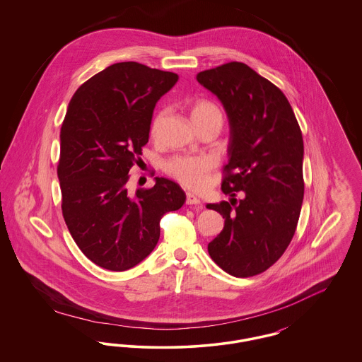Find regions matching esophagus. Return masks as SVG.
Masks as SVG:
<instances>
[{
    "instance_id": "34e87169",
    "label": "esophagus",
    "mask_w": 362,
    "mask_h": 362,
    "mask_svg": "<svg viewBox=\"0 0 362 362\" xmlns=\"http://www.w3.org/2000/svg\"><path fill=\"white\" fill-rule=\"evenodd\" d=\"M186 204L187 205H201V199L198 197H195L194 194L187 192L186 194Z\"/></svg>"
}]
</instances>
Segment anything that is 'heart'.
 Segmentation results:
<instances>
[{
  "label": "heart",
  "mask_w": 362,
  "mask_h": 362,
  "mask_svg": "<svg viewBox=\"0 0 362 362\" xmlns=\"http://www.w3.org/2000/svg\"><path fill=\"white\" fill-rule=\"evenodd\" d=\"M189 117L195 126L209 121L223 122L221 110L209 99H197L189 107ZM164 117V111H157L151 122V136L157 137L160 124ZM213 163L204 156H175L164 161L163 170L175 180L189 189L205 187L211 171Z\"/></svg>",
  "instance_id": "obj_1"
}]
</instances>
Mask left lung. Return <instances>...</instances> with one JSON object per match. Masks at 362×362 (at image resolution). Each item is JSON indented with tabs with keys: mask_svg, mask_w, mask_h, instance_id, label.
<instances>
[{
	"mask_svg": "<svg viewBox=\"0 0 362 362\" xmlns=\"http://www.w3.org/2000/svg\"><path fill=\"white\" fill-rule=\"evenodd\" d=\"M197 80L224 104L230 124L221 189L232 199L207 205L225 220L207 251L230 276H258L282 257L297 228L304 198L301 129L284 92L243 62L204 70Z\"/></svg>",
	"mask_w": 362,
	"mask_h": 362,
	"instance_id": "left-lung-1",
	"label": "left lung"
}]
</instances>
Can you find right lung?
<instances>
[{
  "mask_svg": "<svg viewBox=\"0 0 362 362\" xmlns=\"http://www.w3.org/2000/svg\"><path fill=\"white\" fill-rule=\"evenodd\" d=\"M177 80L173 71L119 62L86 80L70 100L57 165L62 216L81 252L107 270L124 272L146 258L163 216L186 201L165 177L134 195L127 191L156 103Z\"/></svg>",
  "mask_w": 362,
  "mask_h": 362,
  "instance_id": "1",
  "label": "right lung"
}]
</instances>
